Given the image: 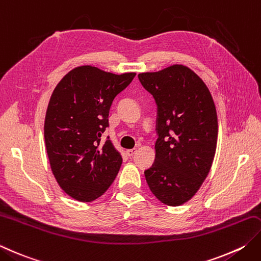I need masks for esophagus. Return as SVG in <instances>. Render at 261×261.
<instances>
[{"label":"esophagus","instance_id":"34e87169","mask_svg":"<svg viewBox=\"0 0 261 261\" xmlns=\"http://www.w3.org/2000/svg\"><path fill=\"white\" fill-rule=\"evenodd\" d=\"M136 151H137L136 148H135V149H129V150H126V155L131 157V156H134L136 154Z\"/></svg>","mask_w":261,"mask_h":261}]
</instances>
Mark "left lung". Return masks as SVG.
I'll use <instances>...</instances> for the list:
<instances>
[{
    "instance_id": "1",
    "label": "left lung",
    "mask_w": 261,
    "mask_h": 261,
    "mask_svg": "<svg viewBox=\"0 0 261 261\" xmlns=\"http://www.w3.org/2000/svg\"><path fill=\"white\" fill-rule=\"evenodd\" d=\"M142 87L157 105L155 162L145 171L158 200L180 206L196 195L215 156L216 107L205 83L188 66L139 73Z\"/></svg>"
}]
</instances>
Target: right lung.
I'll use <instances>...</instances> for the list:
<instances>
[{"label": "right lung", "mask_w": 261, "mask_h": 261, "mask_svg": "<svg viewBox=\"0 0 261 261\" xmlns=\"http://www.w3.org/2000/svg\"><path fill=\"white\" fill-rule=\"evenodd\" d=\"M135 76L78 66L50 96L44 124L46 150L59 186L75 200H95L119 173L122 157L103 134L112 103Z\"/></svg>", "instance_id": "1"}]
</instances>
